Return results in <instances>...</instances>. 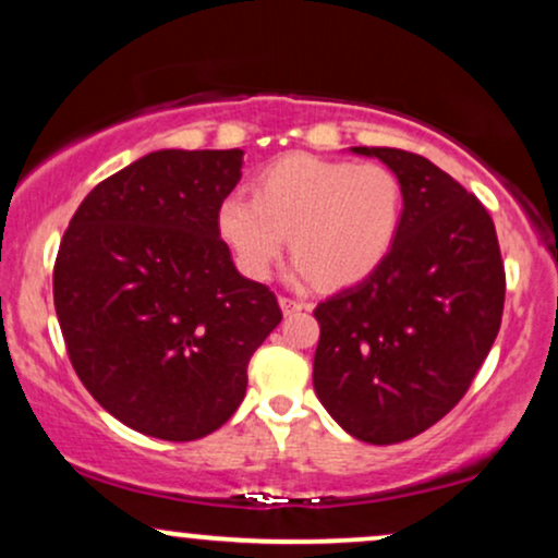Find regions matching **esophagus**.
<instances>
[{
  "label": "esophagus",
  "mask_w": 558,
  "mask_h": 558,
  "mask_svg": "<svg viewBox=\"0 0 558 558\" xmlns=\"http://www.w3.org/2000/svg\"><path fill=\"white\" fill-rule=\"evenodd\" d=\"M278 304H280V310H283L286 317L296 315V312L304 310V304H301V301H293V299H288V296H280Z\"/></svg>",
  "instance_id": "obj_1"
}]
</instances>
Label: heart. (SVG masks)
Returning <instances> with one entry per match:
<instances>
[{
	"label": "heart",
	"instance_id": "1",
	"mask_svg": "<svg viewBox=\"0 0 558 558\" xmlns=\"http://www.w3.org/2000/svg\"><path fill=\"white\" fill-rule=\"evenodd\" d=\"M401 213V183L383 165L288 155L259 172L254 196L222 198L217 233L246 278H270L291 239L293 278L345 288L383 265Z\"/></svg>",
	"mask_w": 558,
	"mask_h": 558
}]
</instances>
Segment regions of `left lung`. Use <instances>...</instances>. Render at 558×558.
<instances>
[{"mask_svg":"<svg viewBox=\"0 0 558 558\" xmlns=\"http://www.w3.org/2000/svg\"><path fill=\"white\" fill-rule=\"evenodd\" d=\"M399 178L401 228L383 265L317 304V399L345 433L399 444L457 407L488 356L504 312L496 228L475 196L430 159L351 146Z\"/></svg>","mask_w":558,"mask_h":558,"instance_id":"obj_1","label":"left lung"}]
</instances>
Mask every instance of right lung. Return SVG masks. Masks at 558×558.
<instances>
[{"label":"right lung","instance_id":"obj_1","mask_svg":"<svg viewBox=\"0 0 558 558\" xmlns=\"http://www.w3.org/2000/svg\"><path fill=\"white\" fill-rule=\"evenodd\" d=\"M241 168V149L151 151L96 185L62 235L54 310L70 362L131 430L196 440L226 425L283 317L217 233Z\"/></svg>","mask_w":558,"mask_h":558}]
</instances>
